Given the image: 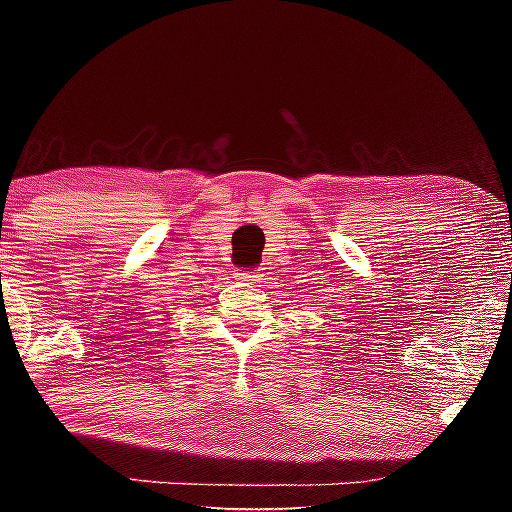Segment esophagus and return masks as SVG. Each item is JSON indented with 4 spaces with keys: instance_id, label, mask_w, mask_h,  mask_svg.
Segmentation results:
<instances>
[{
    "instance_id": "34e87169",
    "label": "esophagus",
    "mask_w": 512,
    "mask_h": 512,
    "mask_svg": "<svg viewBox=\"0 0 512 512\" xmlns=\"http://www.w3.org/2000/svg\"><path fill=\"white\" fill-rule=\"evenodd\" d=\"M235 277L241 282H257L259 275L255 271H241V273H235Z\"/></svg>"
}]
</instances>
